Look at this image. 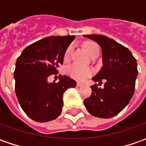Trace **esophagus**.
Listing matches in <instances>:
<instances>
[{
  "label": "esophagus",
  "instance_id": "34e87169",
  "mask_svg": "<svg viewBox=\"0 0 146 146\" xmlns=\"http://www.w3.org/2000/svg\"><path fill=\"white\" fill-rule=\"evenodd\" d=\"M76 85H77L78 87H82V86L84 85V84H83V83H81V82H77Z\"/></svg>",
  "mask_w": 146,
  "mask_h": 146
}]
</instances>
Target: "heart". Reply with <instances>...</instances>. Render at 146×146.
Wrapping results in <instances>:
<instances>
[{"instance_id": "obj_1", "label": "heart", "mask_w": 146, "mask_h": 146, "mask_svg": "<svg viewBox=\"0 0 146 146\" xmlns=\"http://www.w3.org/2000/svg\"><path fill=\"white\" fill-rule=\"evenodd\" d=\"M86 52L88 53V55L93 58L95 56H98L99 55V52L100 49L98 45L96 43L92 42V41H88V42L84 43V44ZM71 51H72V46L70 45L68 48H66V52L64 54V60L65 61H68L70 59V54H71ZM68 72L70 76H73L74 78H76L78 80H84L85 78H87L88 76H90L92 73V70L89 68H86V67H82L78 65L73 64L68 68Z\"/></svg>"}]
</instances>
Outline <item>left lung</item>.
<instances>
[{
    "instance_id": "1",
    "label": "left lung",
    "mask_w": 146,
    "mask_h": 146,
    "mask_svg": "<svg viewBox=\"0 0 146 146\" xmlns=\"http://www.w3.org/2000/svg\"><path fill=\"white\" fill-rule=\"evenodd\" d=\"M84 36L96 41L102 51L103 66L93 80L99 83L106 80L102 88L97 84L91 86L92 93L84 103L93 116L112 118L126 107L133 96L138 74L137 60L128 48L107 36Z\"/></svg>"
}]
</instances>
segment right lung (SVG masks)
<instances>
[{"label": "right lung", "instance_id": "1", "mask_svg": "<svg viewBox=\"0 0 146 146\" xmlns=\"http://www.w3.org/2000/svg\"><path fill=\"white\" fill-rule=\"evenodd\" d=\"M75 36H48L28 45L17 58L14 72L15 93L20 106L31 119L44 123L55 119L62 113L63 93L75 88L76 82L66 76L58 83H48L56 75L59 65Z\"/></svg>", "mask_w": 146, "mask_h": 146}]
</instances>
